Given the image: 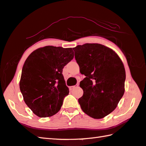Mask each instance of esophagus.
Returning <instances> with one entry per match:
<instances>
[{"label":"esophagus","mask_w":146,"mask_h":146,"mask_svg":"<svg viewBox=\"0 0 146 146\" xmlns=\"http://www.w3.org/2000/svg\"><path fill=\"white\" fill-rule=\"evenodd\" d=\"M78 87V84H76V85H73V86H71V87H70V88L71 90H73V89H75V88Z\"/></svg>","instance_id":"obj_1"}]
</instances>
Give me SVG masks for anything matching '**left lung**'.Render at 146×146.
Wrapping results in <instances>:
<instances>
[{"instance_id": "obj_1", "label": "left lung", "mask_w": 146, "mask_h": 146, "mask_svg": "<svg viewBox=\"0 0 146 146\" xmlns=\"http://www.w3.org/2000/svg\"><path fill=\"white\" fill-rule=\"evenodd\" d=\"M73 50L80 71L86 76L80 83L84 94L79 104L87 115L103 118L116 109L124 94L123 63L115 51L102 44H85Z\"/></svg>"}]
</instances>
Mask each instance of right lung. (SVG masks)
<instances>
[{"mask_svg": "<svg viewBox=\"0 0 146 146\" xmlns=\"http://www.w3.org/2000/svg\"><path fill=\"white\" fill-rule=\"evenodd\" d=\"M73 57L72 48L48 45L37 48L26 59L19 88L26 104L37 116H52L61 109L69 94L62 69Z\"/></svg>", "mask_w": 146, "mask_h": 146, "instance_id": "obj_1", "label": "right lung"}]
</instances>
